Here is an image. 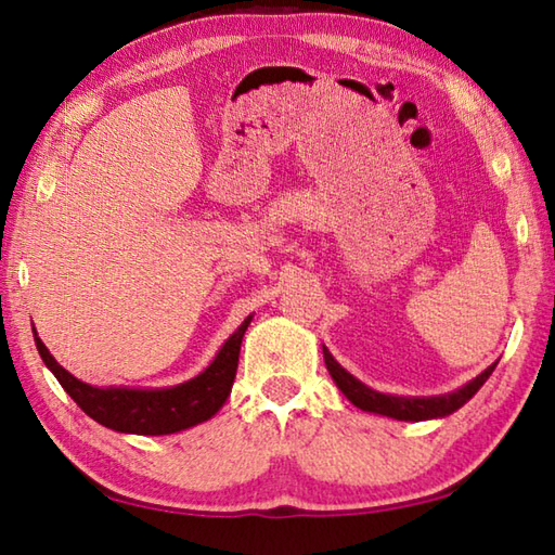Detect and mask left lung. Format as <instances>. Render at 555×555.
Instances as JSON below:
<instances>
[{"instance_id":"obj_1","label":"left lung","mask_w":555,"mask_h":555,"mask_svg":"<svg viewBox=\"0 0 555 555\" xmlns=\"http://www.w3.org/2000/svg\"><path fill=\"white\" fill-rule=\"evenodd\" d=\"M324 352V362L326 370L332 374L334 384L340 388L352 405L372 412V415H382V417H391L400 422H422V420H441L453 415L455 410L463 408L469 398H473L485 382L491 376V372L496 370L499 362L489 364V367L477 374L475 379H469L460 388L451 393H441V396H396V393H382L376 388L362 384L358 376H352L348 370L340 367L336 358L328 352L326 346H322Z\"/></svg>"}]
</instances>
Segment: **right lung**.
Returning <instances> with one entry per match:
<instances>
[{
  "instance_id": "obj_1",
  "label": "right lung",
  "mask_w": 555,
  "mask_h": 555,
  "mask_svg": "<svg viewBox=\"0 0 555 555\" xmlns=\"http://www.w3.org/2000/svg\"><path fill=\"white\" fill-rule=\"evenodd\" d=\"M253 314H247L243 324L223 340L207 367L193 379L176 386H92L76 379L40 340L33 326V338L42 362L47 364L64 391L76 400V405L88 417L100 422L102 427L138 434V436H164L185 431L211 420L227 403L231 386L238 370L241 344L245 328L250 326Z\"/></svg>"
}]
</instances>
